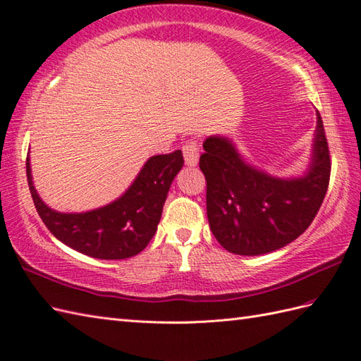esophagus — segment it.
I'll return each instance as SVG.
<instances>
[{"label": "esophagus", "mask_w": 361, "mask_h": 361, "mask_svg": "<svg viewBox=\"0 0 361 361\" xmlns=\"http://www.w3.org/2000/svg\"><path fill=\"white\" fill-rule=\"evenodd\" d=\"M183 155H184V161H186L188 166L194 167L198 164V158H200V152H198V145L197 141H188L186 145L183 146Z\"/></svg>", "instance_id": "obj_1"}]
</instances>
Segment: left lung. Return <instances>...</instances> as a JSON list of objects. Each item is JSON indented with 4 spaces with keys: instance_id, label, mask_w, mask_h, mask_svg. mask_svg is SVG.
<instances>
[{
    "instance_id": "1",
    "label": "left lung",
    "mask_w": 361,
    "mask_h": 361,
    "mask_svg": "<svg viewBox=\"0 0 361 361\" xmlns=\"http://www.w3.org/2000/svg\"><path fill=\"white\" fill-rule=\"evenodd\" d=\"M312 157L301 177L279 178L243 160L229 137L203 142L200 169L206 177V207L211 231L237 255L274 252L298 238L320 209L331 177L323 120L317 112Z\"/></svg>"
}]
</instances>
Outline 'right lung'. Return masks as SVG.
Segmentation results:
<instances>
[{
    "label": "right lung",
    "mask_w": 361,
    "mask_h": 361,
    "mask_svg": "<svg viewBox=\"0 0 361 361\" xmlns=\"http://www.w3.org/2000/svg\"><path fill=\"white\" fill-rule=\"evenodd\" d=\"M183 164L181 150L150 157L121 197L80 214L54 211L41 200L33 186L29 155L26 173L41 220L58 240L89 257L124 259L140 254L155 235L167 192Z\"/></svg>",
    "instance_id": "1"
}]
</instances>
